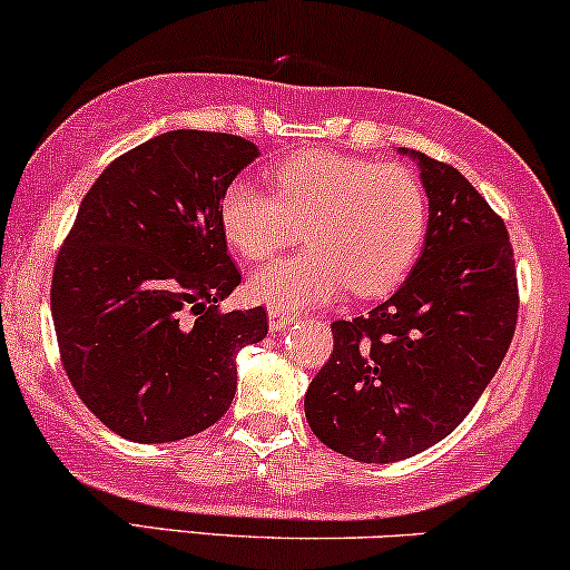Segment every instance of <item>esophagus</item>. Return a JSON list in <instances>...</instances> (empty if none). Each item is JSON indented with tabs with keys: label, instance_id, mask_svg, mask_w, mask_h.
Here are the masks:
<instances>
[{
	"label": "esophagus",
	"instance_id": "obj_1",
	"mask_svg": "<svg viewBox=\"0 0 570 570\" xmlns=\"http://www.w3.org/2000/svg\"><path fill=\"white\" fill-rule=\"evenodd\" d=\"M268 321H271V331H284L294 321V315L289 313V309L271 307L268 309Z\"/></svg>",
	"mask_w": 570,
	"mask_h": 570
}]
</instances>
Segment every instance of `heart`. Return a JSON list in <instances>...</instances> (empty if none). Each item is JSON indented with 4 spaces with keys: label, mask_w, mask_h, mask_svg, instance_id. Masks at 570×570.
I'll use <instances>...</instances> for the list:
<instances>
[{
    "label": "heart",
    "mask_w": 570,
    "mask_h": 570,
    "mask_svg": "<svg viewBox=\"0 0 570 570\" xmlns=\"http://www.w3.org/2000/svg\"><path fill=\"white\" fill-rule=\"evenodd\" d=\"M271 191L234 181L220 226L244 261L261 263L305 236L307 249L249 281L257 302L281 309L328 305L352 289L379 297L400 284L426 236L429 202L405 165L331 149L294 153L268 170Z\"/></svg>",
    "instance_id": "b5f03b06"
}]
</instances>
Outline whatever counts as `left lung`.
Instances as JSON below:
<instances>
[{
	"label": "left lung",
	"instance_id": "obj_1",
	"mask_svg": "<svg viewBox=\"0 0 570 570\" xmlns=\"http://www.w3.org/2000/svg\"><path fill=\"white\" fill-rule=\"evenodd\" d=\"M429 197L423 252L368 315L334 321V352L309 381L305 415L357 463H394L442 442L508 355L518 321L508 228L452 165L400 149Z\"/></svg>",
	"mask_w": 570,
	"mask_h": 570
}]
</instances>
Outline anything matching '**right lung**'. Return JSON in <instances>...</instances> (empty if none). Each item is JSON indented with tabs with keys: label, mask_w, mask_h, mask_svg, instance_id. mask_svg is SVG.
<instances>
[{
	"label": "right lung",
	"mask_w": 570,
	"mask_h": 570,
	"mask_svg": "<svg viewBox=\"0 0 570 570\" xmlns=\"http://www.w3.org/2000/svg\"><path fill=\"white\" fill-rule=\"evenodd\" d=\"M257 155L234 134H160L78 207L52 276L57 344L78 397L124 439L210 429L234 400L236 352L268 334L265 307L218 305L242 284L220 197Z\"/></svg>",
	"instance_id": "obj_1"
}]
</instances>
